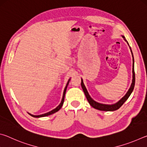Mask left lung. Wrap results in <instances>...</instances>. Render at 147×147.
I'll return each mask as SVG.
<instances>
[{"instance_id":"8db88e82","label":"left lung","mask_w":147,"mask_h":147,"mask_svg":"<svg viewBox=\"0 0 147 147\" xmlns=\"http://www.w3.org/2000/svg\"><path fill=\"white\" fill-rule=\"evenodd\" d=\"M122 37H123V38L124 39V41H126V43H127L128 45H129L128 41L126 40V39H125V38H124V36H122ZM129 47H130L131 55H132V58H133L132 82H131V86L130 87V88H129L128 91H127V93H126L125 95H124L123 98H121L120 100H119L117 102H116V103L113 104H101V103H99V102H97L94 101L93 99L91 97L90 95H89V94L88 92V90H87L86 86H85V85H84V84L83 80H82V78H81V86H82V89H83V91L84 92V93H85V95L86 96V98H87V99H88V102L94 109H98V110H101V111H115V110H117V109H118L119 108H120V107H121V106L123 105V104L124 102H125V101L127 100L129 96H130L131 93H132V91L134 90V86H135V72H134V56H133L132 51H131V49L130 46H129Z\"/></svg>"}]
</instances>
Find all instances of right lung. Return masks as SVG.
I'll list each match as a JSON object with an SVG mask.
<instances>
[{
	"mask_svg": "<svg viewBox=\"0 0 147 147\" xmlns=\"http://www.w3.org/2000/svg\"><path fill=\"white\" fill-rule=\"evenodd\" d=\"M71 78L69 79V80L67 82V83L66 84V86L65 88L64 89V91H63V96H62V99H61V101L60 104H59V105L56 107V108H54V109H53V110H51V111H49V112H47L46 113H44V114H42V115H32V114L28 113L29 115H30L32 117H36V118H39V117H46V116H48V115H52V114H53L54 113L57 112V111H59V109H61V108L62 107V106H63V102H64V98H65V93H66V90H67V86L68 84L69 83V81H70Z\"/></svg>",
	"mask_w": 147,
	"mask_h": 147,
	"instance_id": "obj_1",
	"label": "right lung"
}]
</instances>
